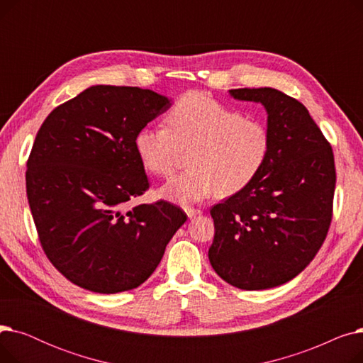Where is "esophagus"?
Masks as SVG:
<instances>
[{
    "mask_svg": "<svg viewBox=\"0 0 363 363\" xmlns=\"http://www.w3.org/2000/svg\"><path fill=\"white\" fill-rule=\"evenodd\" d=\"M185 213H186V216H188L189 219H193V218L199 216V215L201 213V211H199V208H191V207H186V208H185Z\"/></svg>",
    "mask_w": 363,
    "mask_h": 363,
    "instance_id": "obj_1",
    "label": "esophagus"
}]
</instances>
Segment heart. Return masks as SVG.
I'll return each mask as SVG.
<instances>
[{"label": "heart", "instance_id": "obj_1", "mask_svg": "<svg viewBox=\"0 0 363 363\" xmlns=\"http://www.w3.org/2000/svg\"><path fill=\"white\" fill-rule=\"evenodd\" d=\"M164 126H143L133 145L150 174L163 177L175 167L181 151H189L191 167L170 177L159 196L188 206L216 193L237 194L262 170L271 150L268 126L203 92H188L172 107Z\"/></svg>", "mask_w": 363, "mask_h": 363}]
</instances>
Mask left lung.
Here are the masks:
<instances>
[{
	"label": "left lung",
	"instance_id": "1",
	"mask_svg": "<svg viewBox=\"0 0 363 363\" xmlns=\"http://www.w3.org/2000/svg\"><path fill=\"white\" fill-rule=\"evenodd\" d=\"M228 92L264 107L271 150L249 185L212 207L208 260L237 289H274L306 268L327 237L335 189L333 148L308 108L287 94L274 88Z\"/></svg>",
	"mask_w": 363,
	"mask_h": 363
}]
</instances>
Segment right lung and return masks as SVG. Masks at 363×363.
Returning <instances> with one entry per match:
<instances>
[{
    "instance_id": "1",
    "label": "right lung",
    "mask_w": 363,
    "mask_h": 363,
    "mask_svg": "<svg viewBox=\"0 0 363 363\" xmlns=\"http://www.w3.org/2000/svg\"><path fill=\"white\" fill-rule=\"evenodd\" d=\"M170 106L151 89L94 85L36 133L26 172L33 222L50 262L81 289L140 287L186 220L167 201L129 208L150 185L133 138Z\"/></svg>"
}]
</instances>
